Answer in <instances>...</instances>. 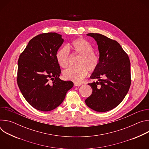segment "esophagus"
Returning a JSON list of instances; mask_svg holds the SVG:
<instances>
[{
  "label": "esophagus",
  "instance_id": "1",
  "mask_svg": "<svg viewBox=\"0 0 149 149\" xmlns=\"http://www.w3.org/2000/svg\"><path fill=\"white\" fill-rule=\"evenodd\" d=\"M81 83H78V82H75L74 83V86H76V87H77V86H81Z\"/></svg>",
  "mask_w": 149,
  "mask_h": 149
}]
</instances>
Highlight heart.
Masks as SVG:
<instances>
[{
    "label": "heart",
    "instance_id": "b5f03b06",
    "mask_svg": "<svg viewBox=\"0 0 149 149\" xmlns=\"http://www.w3.org/2000/svg\"><path fill=\"white\" fill-rule=\"evenodd\" d=\"M68 48L74 54L79 56L77 67H72L63 72V76L66 79L76 82L82 81L88 74V70L93 72L97 70L100 63L98 55L93 51V47L88 41L83 38H78L73 40ZM55 58L58 65L67 68L69 64L70 51L67 47L59 48L56 52Z\"/></svg>",
    "mask_w": 149,
    "mask_h": 149
}]
</instances>
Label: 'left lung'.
Returning a JSON list of instances; mask_svg holds the SVG:
<instances>
[{"label":"left lung","mask_w":149,"mask_h":149,"mask_svg":"<svg viewBox=\"0 0 149 149\" xmlns=\"http://www.w3.org/2000/svg\"><path fill=\"white\" fill-rule=\"evenodd\" d=\"M87 35L97 42L100 63L90 77L91 79L97 78L98 81L88 84L93 93L85 101L88 107L95 111H110L121 103L129 90L130 59L116 40L100 33H90Z\"/></svg>","instance_id":"1"}]
</instances>
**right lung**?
<instances>
[{"label": "right lung", "mask_w": 149, "mask_h": 149, "mask_svg": "<svg viewBox=\"0 0 149 149\" xmlns=\"http://www.w3.org/2000/svg\"><path fill=\"white\" fill-rule=\"evenodd\" d=\"M63 42L61 35L41 33L29 42L19 56L18 87L27 102L38 110L49 111L56 109L74 86L72 81L59 78L61 68L55 54Z\"/></svg>", "instance_id": "add662e5"}]
</instances>
